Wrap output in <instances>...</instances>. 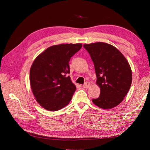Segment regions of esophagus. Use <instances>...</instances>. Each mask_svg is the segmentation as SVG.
I'll list each match as a JSON object with an SVG mask.
<instances>
[{
	"label": "esophagus",
	"instance_id": "1",
	"mask_svg": "<svg viewBox=\"0 0 150 150\" xmlns=\"http://www.w3.org/2000/svg\"><path fill=\"white\" fill-rule=\"evenodd\" d=\"M91 86V84L89 82H86L84 85H83V88H89Z\"/></svg>",
	"mask_w": 150,
	"mask_h": 150
}]
</instances>
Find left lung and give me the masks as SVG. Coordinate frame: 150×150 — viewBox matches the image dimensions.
<instances>
[{"mask_svg":"<svg viewBox=\"0 0 150 150\" xmlns=\"http://www.w3.org/2000/svg\"><path fill=\"white\" fill-rule=\"evenodd\" d=\"M94 63L97 77L96 84L100 88L99 97L93 103L102 109H111L120 104L128 93L132 83V71L122 54L105 42L85 44Z\"/></svg>","mask_w":150,"mask_h":150,"instance_id":"1","label":"left lung"}]
</instances>
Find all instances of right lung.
I'll list each match as a JSON object with an SVG mask.
<instances>
[{"instance_id":"right-lung-1","label":"right lung","mask_w":150,"mask_h":150,"mask_svg":"<svg viewBox=\"0 0 150 150\" xmlns=\"http://www.w3.org/2000/svg\"><path fill=\"white\" fill-rule=\"evenodd\" d=\"M82 44H61L45 50L30 69V84L35 100L45 110L56 111L66 106L76 87L72 83L69 62Z\"/></svg>"}]
</instances>
